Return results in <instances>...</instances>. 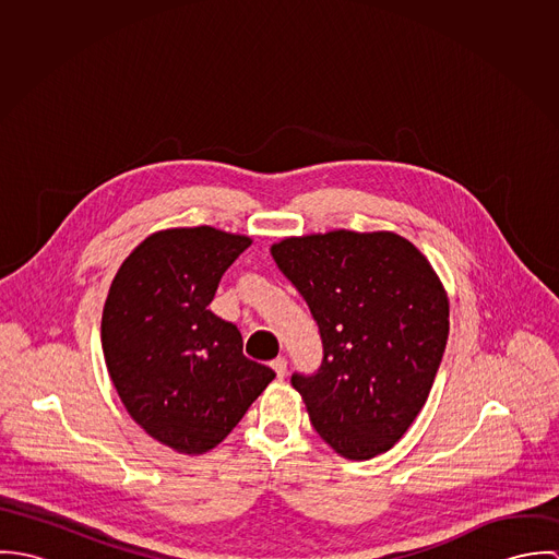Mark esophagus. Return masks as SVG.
<instances>
[{"label":"esophagus","instance_id":"esophagus-1","mask_svg":"<svg viewBox=\"0 0 559 559\" xmlns=\"http://www.w3.org/2000/svg\"><path fill=\"white\" fill-rule=\"evenodd\" d=\"M271 368L275 370V374H277L280 379H284V377H286V368H288L286 357H277V359H273V361H271Z\"/></svg>","mask_w":559,"mask_h":559}]
</instances>
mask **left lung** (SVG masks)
<instances>
[{
	"label": "left lung",
	"instance_id": "obj_1",
	"mask_svg": "<svg viewBox=\"0 0 559 559\" xmlns=\"http://www.w3.org/2000/svg\"><path fill=\"white\" fill-rule=\"evenodd\" d=\"M319 324L322 361L290 383L320 437L368 461L408 430L443 359L450 304L421 251L394 233L333 230L271 247Z\"/></svg>",
	"mask_w": 559,
	"mask_h": 559
}]
</instances>
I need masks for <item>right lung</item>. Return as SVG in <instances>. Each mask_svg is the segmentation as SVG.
<instances>
[{"instance_id": "1", "label": "right lung", "mask_w": 559, "mask_h": 559, "mask_svg": "<svg viewBox=\"0 0 559 559\" xmlns=\"http://www.w3.org/2000/svg\"><path fill=\"white\" fill-rule=\"evenodd\" d=\"M249 245L211 226L155 233L122 262L103 308V353L118 396L180 454L222 443L275 379L242 355L237 324L209 310Z\"/></svg>"}]
</instances>
